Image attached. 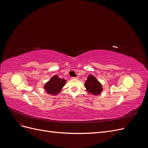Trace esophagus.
Instances as JSON below:
<instances>
[{
    "label": "esophagus",
    "instance_id": "obj_1",
    "mask_svg": "<svg viewBox=\"0 0 148 148\" xmlns=\"http://www.w3.org/2000/svg\"><path fill=\"white\" fill-rule=\"evenodd\" d=\"M71 78L73 79H78V77H72Z\"/></svg>",
    "mask_w": 148,
    "mask_h": 148
}]
</instances>
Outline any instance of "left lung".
Segmentation results:
<instances>
[{
    "mask_svg": "<svg viewBox=\"0 0 148 148\" xmlns=\"http://www.w3.org/2000/svg\"><path fill=\"white\" fill-rule=\"evenodd\" d=\"M84 87L89 93L95 96L100 95L103 90L102 84L92 75L88 76L87 80L85 82Z\"/></svg>",
    "mask_w": 148,
    "mask_h": 148,
    "instance_id": "obj_1",
    "label": "left lung"
}]
</instances>
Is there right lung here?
Masks as SVG:
<instances>
[{
    "instance_id": "add662e5",
    "label": "right lung",
    "mask_w": 148,
    "mask_h": 148,
    "mask_svg": "<svg viewBox=\"0 0 148 148\" xmlns=\"http://www.w3.org/2000/svg\"><path fill=\"white\" fill-rule=\"evenodd\" d=\"M66 80L64 79L60 78L57 75L49 79L44 86L46 92L49 95H57L62 90L66 83Z\"/></svg>"
}]
</instances>
